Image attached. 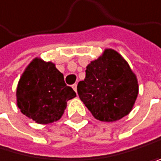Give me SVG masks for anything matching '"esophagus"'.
Here are the masks:
<instances>
[{
    "mask_svg": "<svg viewBox=\"0 0 161 161\" xmlns=\"http://www.w3.org/2000/svg\"><path fill=\"white\" fill-rule=\"evenodd\" d=\"M76 86H77V85L76 84H75V85H73V86H71V87H73V90L76 92Z\"/></svg>",
    "mask_w": 161,
    "mask_h": 161,
    "instance_id": "esophagus-1",
    "label": "esophagus"
}]
</instances>
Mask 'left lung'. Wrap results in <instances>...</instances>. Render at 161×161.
Masks as SVG:
<instances>
[{"label": "left lung", "mask_w": 161, "mask_h": 161, "mask_svg": "<svg viewBox=\"0 0 161 161\" xmlns=\"http://www.w3.org/2000/svg\"><path fill=\"white\" fill-rule=\"evenodd\" d=\"M77 93L94 119L116 121L133 108L138 94L137 77L120 53L105 48L86 65V79L77 85Z\"/></svg>", "instance_id": "left-lung-1"}]
</instances>
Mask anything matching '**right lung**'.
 <instances>
[{"label": "right lung", "mask_w": 161, "mask_h": 161, "mask_svg": "<svg viewBox=\"0 0 161 161\" xmlns=\"http://www.w3.org/2000/svg\"><path fill=\"white\" fill-rule=\"evenodd\" d=\"M16 96L23 114L36 123L47 125L61 119L68 100L76 93L64 84V75L56 64L35 58L19 77Z\"/></svg>", "instance_id": "obj_1"}]
</instances>
